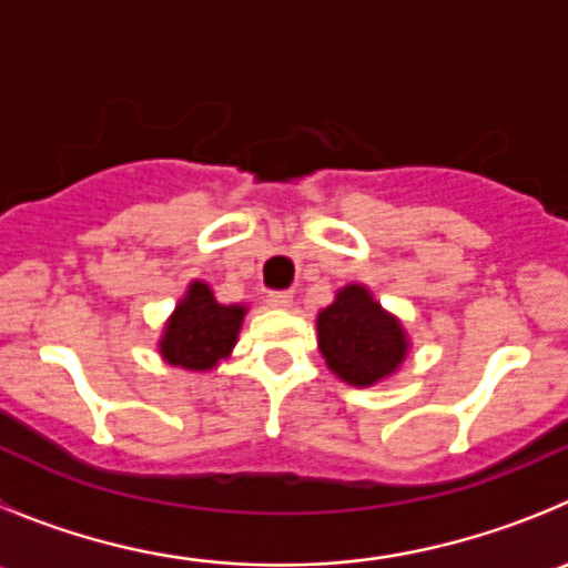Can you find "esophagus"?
Masks as SVG:
<instances>
[{
    "instance_id": "34e87169",
    "label": "esophagus",
    "mask_w": 568,
    "mask_h": 568,
    "mask_svg": "<svg viewBox=\"0 0 568 568\" xmlns=\"http://www.w3.org/2000/svg\"><path fill=\"white\" fill-rule=\"evenodd\" d=\"M268 307H277V311H288L294 305V294L291 291H268L266 296Z\"/></svg>"
}]
</instances>
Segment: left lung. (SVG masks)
<instances>
[{
  "instance_id": "8db88e82",
  "label": "left lung",
  "mask_w": 568,
  "mask_h": 568,
  "mask_svg": "<svg viewBox=\"0 0 568 568\" xmlns=\"http://www.w3.org/2000/svg\"><path fill=\"white\" fill-rule=\"evenodd\" d=\"M318 348L343 382L368 387L398 368L406 341L398 321L387 316L363 285H346L318 313Z\"/></svg>"
}]
</instances>
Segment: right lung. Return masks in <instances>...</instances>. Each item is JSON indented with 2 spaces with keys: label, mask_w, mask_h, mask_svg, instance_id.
I'll use <instances>...</instances> for the list:
<instances>
[{
  "label": "right lung",
  "mask_w": 568,
  "mask_h": 568,
  "mask_svg": "<svg viewBox=\"0 0 568 568\" xmlns=\"http://www.w3.org/2000/svg\"><path fill=\"white\" fill-rule=\"evenodd\" d=\"M244 307L220 305L209 285L192 283L162 337V357L189 371L214 368L236 346Z\"/></svg>",
  "instance_id": "obj_1"
}]
</instances>
